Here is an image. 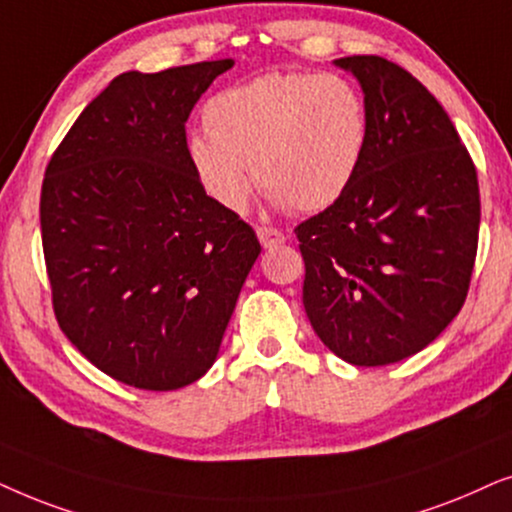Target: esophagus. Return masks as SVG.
Returning <instances> with one entry per match:
<instances>
[{
    "label": "esophagus",
    "mask_w": 512,
    "mask_h": 512,
    "mask_svg": "<svg viewBox=\"0 0 512 512\" xmlns=\"http://www.w3.org/2000/svg\"><path fill=\"white\" fill-rule=\"evenodd\" d=\"M257 238H260V243L264 248H276V245L285 243V234L281 229H274V227H257Z\"/></svg>",
    "instance_id": "34e87169"
}]
</instances>
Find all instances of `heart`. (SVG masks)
Masks as SVG:
<instances>
[{
  "instance_id": "b5f03b06",
  "label": "heart",
  "mask_w": 512,
  "mask_h": 512,
  "mask_svg": "<svg viewBox=\"0 0 512 512\" xmlns=\"http://www.w3.org/2000/svg\"><path fill=\"white\" fill-rule=\"evenodd\" d=\"M203 124L208 133L187 140L189 166L203 192L236 215L257 182L281 208H330L356 180L370 140L363 93L339 74H260L208 98Z\"/></svg>"
}]
</instances>
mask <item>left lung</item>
<instances>
[{"instance_id":"left-lung-1","label":"left lung","mask_w":512,"mask_h":512,"mask_svg":"<svg viewBox=\"0 0 512 512\" xmlns=\"http://www.w3.org/2000/svg\"><path fill=\"white\" fill-rule=\"evenodd\" d=\"M365 93L370 140L353 185L297 224L304 311L358 367L426 349L466 302L480 187L466 145L428 88L379 56L335 60Z\"/></svg>"}]
</instances>
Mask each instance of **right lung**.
Instances as JSON below:
<instances>
[{"mask_svg":"<svg viewBox=\"0 0 512 512\" xmlns=\"http://www.w3.org/2000/svg\"><path fill=\"white\" fill-rule=\"evenodd\" d=\"M231 67L119 74L46 166L39 220L60 330L100 372L142 391L210 370L262 250L187 159L189 112Z\"/></svg>","mask_w":512,"mask_h":512,"instance_id":"1","label":"right lung"}]
</instances>
